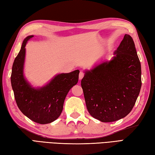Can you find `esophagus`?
<instances>
[{"instance_id":"esophagus-1","label":"esophagus","mask_w":155,"mask_h":155,"mask_svg":"<svg viewBox=\"0 0 155 155\" xmlns=\"http://www.w3.org/2000/svg\"><path fill=\"white\" fill-rule=\"evenodd\" d=\"M84 72L83 71H80V75H79V80H81V79L84 78Z\"/></svg>"}]
</instances>
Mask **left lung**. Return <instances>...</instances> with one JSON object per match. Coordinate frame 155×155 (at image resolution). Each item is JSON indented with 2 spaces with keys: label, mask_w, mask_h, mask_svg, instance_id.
Listing matches in <instances>:
<instances>
[{
  "label": "left lung",
  "mask_w": 155,
  "mask_h": 155,
  "mask_svg": "<svg viewBox=\"0 0 155 155\" xmlns=\"http://www.w3.org/2000/svg\"><path fill=\"white\" fill-rule=\"evenodd\" d=\"M81 81L90 115L103 122L124 118L141 88V65L132 38L125 34L110 61L85 70Z\"/></svg>",
  "instance_id": "1"
}]
</instances>
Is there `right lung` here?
Instances as JSON below:
<instances>
[{
    "label": "right lung",
    "instance_id": "right-lung-1",
    "mask_svg": "<svg viewBox=\"0 0 155 155\" xmlns=\"http://www.w3.org/2000/svg\"><path fill=\"white\" fill-rule=\"evenodd\" d=\"M33 35L24 39L19 53L12 68L11 81L15 98L18 108L24 115L35 122L49 124L59 118L69 91L78 81L80 71L59 74L42 87H35L24 75V65L28 41Z\"/></svg>",
    "mask_w": 155,
    "mask_h": 155
}]
</instances>
